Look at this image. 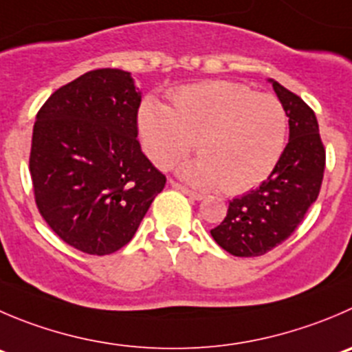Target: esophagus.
I'll use <instances>...</instances> for the list:
<instances>
[{"label": "esophagus", "instance_id": "1", "mask_svg": "<svg viewBox=\"0 0 352 352\" xmlns=\"http://www.w3.org/2000/svg\"><path fill=\"white\" fill-rule=\"evenodd\" d=\"M169 185L173 186V188L179 190V192H182V193H185V195H188L190 199H193V200H202V199H204V195H202V193H199V192H193V190H190L188 186L182 185V183H178V182H176V179H169Z\"/></svg>", "mask_w": 352, "mask_h": 352}]
</instances>
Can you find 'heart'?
<instances>
[{
  "instance_id": "heart-1",
  "label": "heart",
  "mask_w": 352,
  "mask_h": 352,
  "mask_svg": "<svg viewBox=\"0 0 352 352\" xmlns=\"http://www.w3.org/2000/svg\"><path fill=\"white\" fill-rule=\"evenodd\" d=\"M142 145L159 167L182 160L195 142L199 159L183 167L193 185H219L240 193L270 176L287 140V113L280 100L230 81H204L159 100L143 102L138 113Z\"/></svg>"
}]
</instances>
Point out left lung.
I'll list each match as a JSON object with an SVG mask.
<instances>
[{
    "mask_svg": "<svg viewBox=\"0 0 352 352\" xmlns=\"http://www.w3.org/2000/svg\"><path fill=\"white\" fill-rule=\"evenodd\" d=\"M289 117V143L259 188L230 200L226 217L210 230L217 245L236 257L263 256L285 242L320 195L324 146L313 109L270 79Z\"/></svg>",
    "mask_w": 352,
    "mask_h": 352,
    "instance_id": "1",
    "label": "left lung"
}]
</instances>
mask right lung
Masks as SVG:
<instances>
[{
    "instance_id": "right-lung-1",
    "label": "right lung",
    "mask_w": 352,
    "mask_h": 352,
    "mask_svg": "<svg viewBox=\"0 0 352 352\" xmlns=\"http://www.w3.org/2000/svg\"><path fill=\"white\" fill-rule=\"evenodd\" d=\"M140 103L131 74L96 69L56 89L36 116V206L81 252L105 256L126 245L166 185L136 138Z\"/></svg>"
}]
</instances>
